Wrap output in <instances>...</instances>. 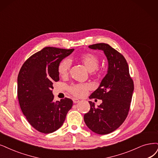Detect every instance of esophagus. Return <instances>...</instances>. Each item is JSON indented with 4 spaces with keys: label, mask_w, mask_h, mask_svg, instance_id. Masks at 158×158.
<instances>
[{
    "label": "esophagus",
    "mask_w": 158,
    "mask_h": 158,
    "mask_svg": "<svg viewBox=\"0 0 158 158\" xmlns=\"http://www.w3.org/2000/svg\"><path fill=\"white\" fill-rule=\"evenodd\" d=\"M73 102L74 103H79L80 102V100H78V99H77V98H73Z\"/></svg>",
    "instance_id": "obj_1"
}]
</instances>
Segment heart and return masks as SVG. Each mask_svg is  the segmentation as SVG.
<instances>
[{"mask_svg":"<svg viewBox=\"0 0 158 158\" xmlns=\"http://www.w3.org/2000/svg\"><path fill=\"white\" fill-rule=\"evenodd\" d=\"M79 60L90 72H94L100 64V59L98 56L90 52L82 55L80 56ZM70 66L71 62L68 59H64L59 63L58 66V72L60 77L63 78L67 77L69 74ZM90 88V85L88 83L73 84L69 87V91L76 97H83L87 94V92Z\"/></svg>","mask_w":158,"mask_h":158,"instance_id":"b5f03b06","label":"heart"}]
</instances>
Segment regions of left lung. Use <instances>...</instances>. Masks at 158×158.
<instances>
[{
    "instance_id": "8db88e82",
    "label": "left lung",
    "mask_w": 158,
    "mask_h": 158,
    "mask_svg": "<svg viewBox=\"0 0 158 158\" xmlns=\"http://www.w3.org/2000/svg\"><path fill=\"white\" fill-rule=\"evenodd\" d=\"M89 48L104 52L108 60V70L100 86L89 97L102 100V103L95 107L94 103L89 102L90 109L85 114L84 120L93 132L106 135L116 130L126 120L134 90L133 81L127 61L119 52L103 43Z\"/></svg>"
}]
</instances>
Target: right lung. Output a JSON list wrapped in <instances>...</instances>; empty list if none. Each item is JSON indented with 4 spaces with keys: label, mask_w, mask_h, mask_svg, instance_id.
Segmentation results:
<instances>
[{
    "label": "right lung",
    "mask_w": 158,
    "mask_h": 158,
    "mask_svg": "<svg viewBox=\"0 0 158 158\" xmlns=\"http://www.w3.org/2000/svg\"><path fill=\"white\" fill-rule=\"evenodd\" d=\"M74 49L46 47L23 64L17 77V97L22 112L30 124L44 133L60 128L73 106L69 98L53 102V82L59 81L58 66Z\"/></svg>",
    "instance_id": "right-lung-1"
}]
</instances>
